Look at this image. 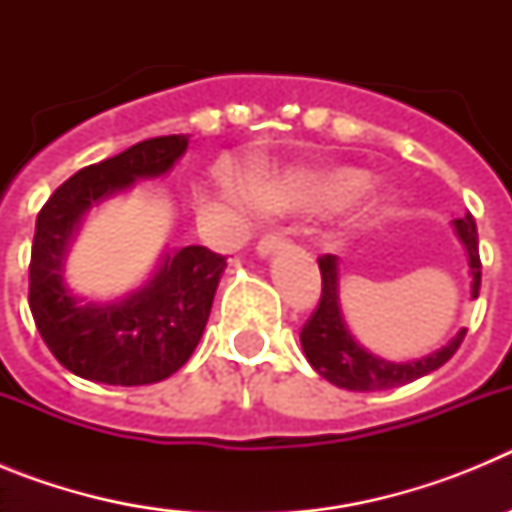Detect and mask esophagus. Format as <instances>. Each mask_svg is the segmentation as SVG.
Returning <instances> with one entry per match:
<instances>
[{
  "mask_svg": "<svg viewBox=\"0 0 512 512\" xmlns=\"http://www.w3.org/2000/svg\"><path fill=\"white\" fill-rule=\"evenodd\" d=\"M284 246V235L282 233H266L261 235L259 246H256V251H259V256H269V253H274L277 248Z\"/></svg>",
  "mask_w": 512,
  "mask_h": 512,
  "instance_id": "1",
  "label": "esophagus"
}]
</instances>
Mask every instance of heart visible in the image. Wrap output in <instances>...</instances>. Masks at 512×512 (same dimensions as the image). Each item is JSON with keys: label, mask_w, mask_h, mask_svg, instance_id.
<instances>
[{"label": "heart", "mask_w": 512, "mask_h": 512, "mask_svg": "<svg viewBox=\"0 0 512 512\" xmlns=\"http://www.w3.org/2000/svg\"><path fill=\"white\" fill-rule=\"evenodd\" d=\"M369 187V176L356 169L292 171L256 187V202L269 210H305V207L341 205Z\"/></svg>", "instance_id": "1"}]
</instances>
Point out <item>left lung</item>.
Masks as SVG:
<instances>
[{
  "label": "left lung",
  "instance_id": "1",
  "mask_svg": "<svg viewBox=\"0 0 512 512\" xmlns=\"http://www.w3.org/2000/svg\"><path fill=\"white\" fill-rule=\"evenodd\" d=\"M454 230L459 241L464 243L469 256V274H472V300L479 297V284H482V261H479V241H477V223L474 217L464 215L454 220ZM320 277H323V292H320L318 307L312 310L307 323L300 330V343L307 361L323 379L333 382L336 387L351 392H377L402 387L425 374L436 372L461 346L467 330H459L456 338L431 356L415 361H384L379 356L369 354L356 338L351 336L346 320L341 312V300H338V259L336 256H320Z\"/></svg>",
  "mask_w": 512,
  "mask_h": 512
}]
</instances>
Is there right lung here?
I'll use <instances>...</instances> for the list:
<instances>
[{
	"label": "right lung",
	"mask_w": 512,
	"mask_h": 512,
	"mask_svg": "<svg viewBox=\"0 0 512 512\" xmlns=\"http://www.w3.org/2000/svg\"><path fill=\"white\" fill-rule=\"evenodd\" d=\"M189 135H161L76 171L38 212L30 253V312L45 346L69 372L138 387L179 372L205 330L225 256L205 246L166 253L151 282L117 302H84L63 284V259L81 217L135 179H153L184 156Z\"/></svg>",
	"instance_id": "obj_1"
}]
</instances>
